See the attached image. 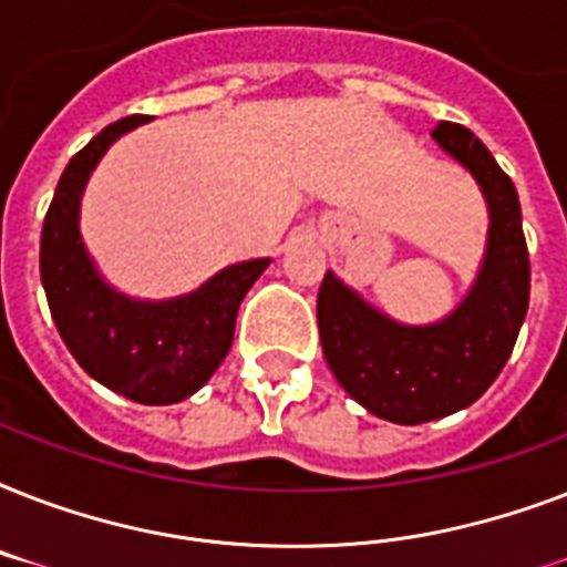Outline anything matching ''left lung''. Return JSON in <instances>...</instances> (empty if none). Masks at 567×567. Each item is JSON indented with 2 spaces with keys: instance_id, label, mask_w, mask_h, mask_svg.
I'll use <instances>...</instances> for the list:
<instances>
[{
  "instance_id": "1",
  "label": "left lung",
  "mask_w": 567,
  "mask_h": 567,
  "mask_svg": "<svg viewBox=\"0 0 567 567\" xmlns=\"http://www.w3.org/2000/svg\"><path fill=\"white\" fill-rule=\"evenodd\" d=\"M432 137L483 188L488 240L476 282L439 323H396L336 274L323 276L318 329L327 364L355 403L382 421H439L488 391L518 341L529 306V252L518 190L474 132L439 123Z\"/></svg>"
}]
</instances>
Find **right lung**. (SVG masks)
<instances>
[{
  "mask_svg": "<svg viewBox=\"0 0 567 567\" xmlns=\"http://www.w3.org/2000/svg\"><path fill=\"white\" fill-rule=\"evenodd\" d=\"M144 120L135 114L111 123L70 158L43 220L40 279L58 332L84 371L135 403L171 405L199 391L220 368L240 300L270 258L226 267L194 293L162 302L132 300L102 279L82 244L79 205L105 150Z\"/></svg>",
  "mask_w": 567,
  "mask_h": 567,
  "instance_id": "add662e5",
  "label": "right lung"
}]
</instances>
